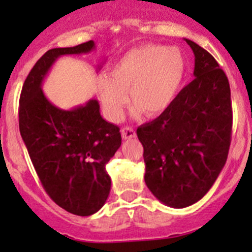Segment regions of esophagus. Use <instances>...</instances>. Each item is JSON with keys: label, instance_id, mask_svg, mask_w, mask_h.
Listing matches in <instances>:
<instances>
[{"label": "esophagus", "instance_id": "34e87169", "mask_svg": "<svg viewBox=\"0 0 252 252\" xmlns=\"http://www.w3.org/2000/svg\"><path fill=\"white\" fill-rule=\"evenodd\" d=\"M121 133H122V138H123L124 140H126V139H133L136 136L135 130H134L133 128H130V126H126V128H123L121 130Z\"/></svg>", "mask_w": 252, "mask_h": 252}]
</instances>
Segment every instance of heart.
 <instances>
[{"mask_svg": "<svg viewBox=\"0 0 252 252\" xmlns=\"http://www.w3.org/2000/svg\"><path fill=\"white\" fill-rule=\"evenodd\" d=\"M185 75L187 62L179 48L142 45L126 51L111 65L108 79L98 80V100L112 122L123 117L128 94L134 113L156 118L174 105Z\"/></svg>", "mask_w": 252, "mask_h": 252, "instance_id": "1", "label": "heart"}]
</instances>
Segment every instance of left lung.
Returning a JSON list of instances; mask_svg holds the SVG:
<instances>
[{
    "label": "left lung",
    "mask_w": 252,
    "mask_h": 252,
    "mask_svg": "<svg viewBox=\"0 0 252 252\" xmlns=\"http://www.w3.org/2000/svg\"><path fill=\"white\" fill-rule=\"evenodd\" d=\"M195 79L162 116L139 126L145 183L162 204L184 208L207 194L224 167L232 135L227 75L217 61L191 40Z\"/></svg>",
    "instance_id": "8db88e82"
}]
</instances>
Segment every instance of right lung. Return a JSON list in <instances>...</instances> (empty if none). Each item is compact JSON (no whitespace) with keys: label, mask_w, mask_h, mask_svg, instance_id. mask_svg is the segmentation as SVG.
I'll return each mask as SVG.
<instances>
[{"label":"right lung","mask_w":252,"mask_h":252,"mask_svg":"<svg viewBox=\"0 0 252 252\" xmlns=\"http://www.w3.org/2000/svg\"><path fill=\"white\" fill-rule=\"evenodd\" d=\"M95 48L90 40L48 50L25 79L19 100L20 135L40 182L56 204L77 216H91L105 205L111 190L106 164L122 136L118 126L102 118L97 100L62 110L48 101L42 83L60 57Z\"/></svg>","instance_id":"right-lung-1"}]
</instances>
